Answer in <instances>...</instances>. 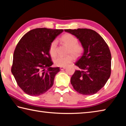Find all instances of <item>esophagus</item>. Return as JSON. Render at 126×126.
<instances>
[{
    "instance_id": "34e87169",
    "label": "esophagus",
    "mask_w": 126,
    "mask_h": 126,
    "mask_svg": "<svg viewBox=\"0 0 126 126\" xmlns=\"http://www.w3.org/2000/svg\"><path fill=\"white\" fill-rule=\"evenodd\" d=\"M60 70H63L66 69V67H60Z\"/></svg>"
}]
</instances>
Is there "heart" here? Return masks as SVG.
<instances>
[{
  "instance_id": "b5f03b06",
  "label": "heart",
  "mask_w": 126,
  "mask_h": 126,
  "mask_svg": "<svg viewBox=\"0 0 126 126\" xmlns=\"http://www.w3.org/2000/svg\"><path fill=\"white\" fill-rule=\"evenodd\" d=\"M61 41L63 44L69 46L67 51L68 55L66 56H58L54 60L55 65L59 67L66 66L70 63H71L74 60L80 57L84 52V47L82 44L78 43V40L74 35L70 34L63 35L61 37ZM57 41L56 40L51 42L49 46L50 55L52 57H55L57 55Z\"/></svg>"
}]
</instances>
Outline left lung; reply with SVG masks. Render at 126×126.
<instances>
[{"label": "left lung", "mask_w": 126, "mask_h": 126, "mask_svg": "<svg viewBox=\"0 0 126 126\" xmlns=\"http://www.w3.org/2000/svg\"><path fill=\"white\" fill-rule=\"evenodd\" d=\"M79 39L84 52L75 65L71 78L74 90L83 95H92L106 83L111 73V54L109 46L97 32L89 29H65Z\"/></svg>", "instance_id": "obj_1"}]
</instances>
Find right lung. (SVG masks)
Segmentation results:
<instances>
[{"label": "right lung", "mask_w": 126, "mask_h": 126, "mask_svg": "<svg viewBox=\"0 0 126 126\" xmlns=\"http://www.w3.org/2000/svg\"><path fill=\"white\" fill-rule=\"evenodd\" d=\"M63 31L36 28L25 34L17 43L11 71L26 94L39 96L52 86L60 67H51L53 63L48 48L51 42Z\"/></svg>", "instance_id": "right-lung-1"}]
</instances>
